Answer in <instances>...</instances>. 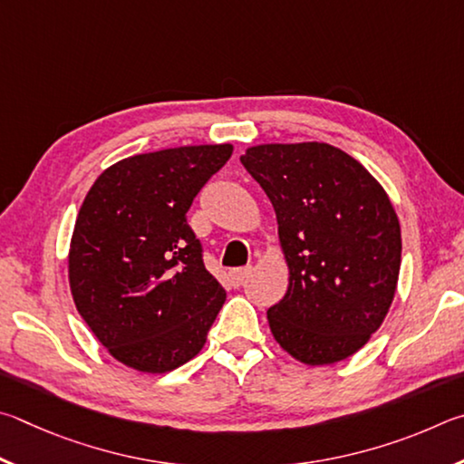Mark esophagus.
I'll return each mask as SVG.
<instances>
[{"label":"esophagus","mask_w":464,"mask_h":464,"mask_svg":"<svg viewBox=\"0 0 464 464\" xmlns=\"http://www.w3.org/2000/svg\"><path fill=\"white\" fill-rule=\"evenodd\" d=\"M250 275V266H240V269H234L230 271V281L234 287H240L242 283H245V279Z\"/></svg>","instance_id":"esophagus-1"}]
</instances>
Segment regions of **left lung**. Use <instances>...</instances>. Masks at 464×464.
Segmentation results:
<instances>
[{
  "label": "left lung",
  "instance_id": "1",
  "mask_svg": "<svg viewBox=\"0 0 464 464\" xmlns=\"http://www.w3.org/2000/svg\"><path fill=\"white\" fill-rule=\"evenodd\" d=\"M240 162L271 199L289 265L271 332L305 364L344 361L393 302L401 230L392 201L359 160L324 142L263 144Z\"/></svg>",
  "mask_w": 464,
  "mask_h": 464
}]
</instances>
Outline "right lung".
<instances>
[{
	"label": "right lung",
	"instance_id": "1",
	"mask_svg": "<svg viewBox=\"0 0 464 464\" xmlns=\"http://www.w3.org/2000/svg\"><path fill=\"white\" fill-rule=\"evenodd\" d=\"M230 154V144L136 154L103 170L79 209L71 294L128 367L173 371L206 344L226 291L203 265L187 211Z\"/></svg>",
	"mask_w": 464,
	"mask_h": 464
}]
</instances>
